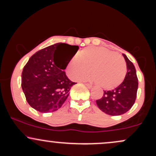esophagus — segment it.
<instances>
[{
    "label": "esophagus",
    "instance_id": "34e87169",
    "mask_svg": "<svg viewBox=\"0 0 156 156\" xmlns=\"http://www.w3.org/2000/svg\"><path fill=\"white\" fill-rule=\"evenodd\" d=\"M85 84H86V86H87V87H88V88H89V89L92 88V84H90V83H85Z\"/></svg>",
    "mask_w": 156,
    "mask_h": 156
}]
</instances>
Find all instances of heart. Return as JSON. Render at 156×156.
Returning <instances> with one entry per match:
<instances>
[{"label": "heart", "instance_id": "1", "mask_svg": "<svg viewBox=\"0 0 156 156\" xmlns=\"http://www.w3.org/2000/svg\"><path fill=\"white\" fill-rule=\"evenodd\" d=\"M92 76L101 88H117L125 79L126 64L120 55L104 47H88L74 55L67 64V73L73 80H81Z\"/></svg>", "mask_w": 156, "mask_h": 156}]
</instances>
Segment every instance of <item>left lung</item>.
Here are the masks:
<instances>
[{
    "label": "left lung",
    "mask_w": 156,
    "mask_h": 156,
    "mask_svg": "<svg viewBox=\"0 0 156 156\" xmlns=\"http://www.w3.org/2000/svg\"><path fill=\"white\" fill-rule=\"evenodd\" d=\"M122 55L128 69L124 80L113 90L104 91L103 97L96 101L98 108L108 115H122L128 112L136 98L139 84L136 71L133 64L128 57L125 54Z\"/></svg>",
    "instance_id": "1"
}]
</instances>
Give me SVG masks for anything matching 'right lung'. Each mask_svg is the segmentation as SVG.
I'll list each match as a JSON object with an SVG mask.
<instances>
[{"instance_id": "right-lung-1", "label": "right lung", "mask_w": 156, "mask_h": 156, "mask_svg": "<svg viewBox=\"0 0 156 156\" xmlns=\"http://www.w3.org/2000/svg\"><path fill=\"white\" fill-rule=\"evenodd\" d=\"M78 45L56 43L34 53L22 73V89L26 101L42 113L53 112L62 107L75 82L64 72Z\"/></svg>"}]
</instances>
